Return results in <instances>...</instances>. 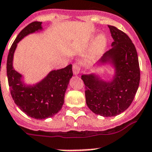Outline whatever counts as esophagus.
<instances>
[{
	"label": "esophagus",
	"instance_id": "1",
	"mask_svg": "<svg viewBox=\"0 0 152 152\" xmlns=\"http://www.w3.org/2000/svg\"><path fill=\"white\" fill-rule=\"evenodd\" d=\"M81 70V65L79 63H75L73 65V73L75 75H77Z\"/></svg>",
	"mask_w": 152,
	"mask_h": 152
}]
</instances>
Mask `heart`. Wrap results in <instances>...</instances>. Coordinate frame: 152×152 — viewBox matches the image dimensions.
<instances>
[{"label": "heart", "mask_w": 152, "mask_h": 152, "mask_svg": "<svg viewBox=\"0 0 152 152\" xmlns=\"http://www.w3.org/2000/svg\"><path fill=\"white\" fill-rule=\"evenodd\" d=\"M107 43L106 37L104 35H99L95 40L92 47V56L93 57H98L102 53Z\"/></svg>", "instance_id": "heart-1"}]
</instances>
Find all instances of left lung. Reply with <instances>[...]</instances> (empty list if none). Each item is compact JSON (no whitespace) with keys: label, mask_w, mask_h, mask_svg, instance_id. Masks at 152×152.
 <instances>
[{"label":"left lung","mask_w":152,"mask_h":152,"mask_svg":"<svg viewBox=\"0 0 152 152\" xmlns=\"http://www.w3.org/2000/svg\"><path fill=\"white\" fill-rule=\"evenodd\" d=\"M113 39L112 48L103 55L92 68L91 73H83L88 107L102 116H115L130 106L140 83L137 53L129 36L116 27L109 26ZM106 67L113 71L106 80L97 69Z\"/></svg>","instance_id":"obj_1"}]
</instances>
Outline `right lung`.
<instances>
[{
  "mask_svg": "<svg viewBox=\"0 0 152 152\" xmlns=\"http://www.w3.org/2000/svg\"><path fill=\"white\" fill-rule=\"evenodd\" d=\"M42 22H33L21 31L14 41L7 61V75L15 103L27 116L37 120L52 117L61 110L69 81L73 76L72 65L50 71L34 84H27L23 75L13 67L14 54L18 43L30 34L43 30Z\"/></svg>",
  "mask_w": 152,
  "mask_h": 152,
  "instance_id": "right-lung-1",
  "label": "right lung"
}]
</instances>
